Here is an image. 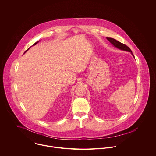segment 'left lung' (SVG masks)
Masks as SVG:
<instances>
[{"instance_id":"obj_1","label":"left lung","mask_w":156,"mask_h":156,"mask_svg":"<svg viewBox=\"0 0 156 156\" xmlns=\"http://www.w3.org/2000/svg\"><path fill=\"white\" fill-rule=\"evenodd\" d=\"M107 39L115 47L121 49V50H125V51H130L132 53V51L131 50V49L126 44H122L121 43V42L113 39V38H107ZM133 55V54H132ZM133 56H134L133 55Z\"/></svg>"}]
</instances>
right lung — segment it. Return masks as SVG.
Segmentation results:
<instances>
[{
  "instance_id": "obj_1",
  "label": "right lung",
  "mask_w": 156,
  "mask_h": 156,
  "mask_svg": "<svg viewBox=\"0 0 156 156\" xmlns=\"http://www.w3.org/2000/svg\"><path fill=\"white\" fill-rule=\"evenodd\" d=\"M38 42H39V41H38V42H37V43H35V44H33V45H34L37 44V43H38ZM29 48H30V47H29ZM29 48H28V49H27V50H26V51H25V52H26V51H27V50H29Z\"/></svg>"
}]
</instances>
